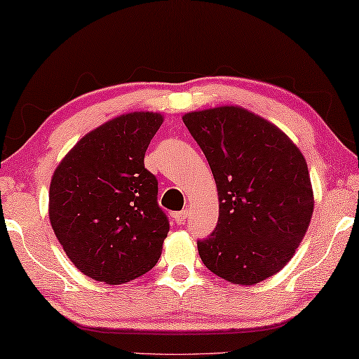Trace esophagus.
<instances>
[{"instance_id": "obj_1", "label": "esophagus", "mask_w": 359, "mask_h": 359, "mask_svg": "<svg viewBox=\"0 0 359 359\" xmlns=\"http://www.w3.org/2000/svg\"><path fill=\"white\" fill-rule=\"evenodd\" d=\"M186 219H187V211L186 210L184 211H178V213L175 215V221L178 222V224H184Z\"/></svg>"}]
</instances>
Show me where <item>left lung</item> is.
Here are the masks:
<instances>
[{"label":"left lung","instance_id":"left-lung-1","mask_svg":"<svg viewBox=\"0 0 359 359\" xmlns=\"http://www.w3.org/2000/svg\"><path fill=\"white\" fill-rule=\"evenodd\" d=\"M183 122L215 176L219 218L197 248L205 267L233 285L283 269L313 215L307 162L290 137L242 107L192 111Z\"/></svg>","mask_w":359,"mask_h":359}]
</instances>
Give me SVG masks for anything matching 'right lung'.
<instances>
[{
	"label": "right lung",
	"mask_w": 359,
	"mask_h": 359,
	"mask_svg": "<svg viewBox=\"0 0 359 359\" xmlns=\"http://www.w3.org/2000/svg\"><path fill=\"white\" fill-rule=\"evenodd\" d=\"M163 116L135 111L84 135L58 163L49 187V219L76 269L122 285L156 266L168 219L144 152Z\"/></svg>",
	"instance_id": "add662e5"
}]
</instances>
